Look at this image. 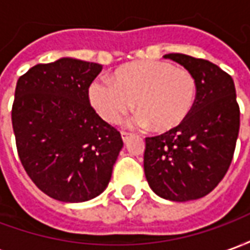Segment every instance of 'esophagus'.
Listing matches in <instances>:
<instances>
[{
  "label": "esophagus",
  "instance_id": "34e87169",
  "mask_svg": "<svg viewBox=\"0 0 250 250\" xmlns=\"http://www.w3.org/2000/svg\"><path fill=\"white\" fill-rule=\"evenodd\" d=\"M131 136H132V134H130V132H125V131H123V132H122V139H123V142H125V143H127V141L130 139Z\"/></svg>",
  "mask_w": 250,
  "mask_h": 250
}]
</instances>
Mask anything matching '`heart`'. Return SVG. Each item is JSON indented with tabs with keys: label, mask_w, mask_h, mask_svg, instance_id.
Masks as SVG:
<instances>
[{
	"label": "heart",
	"mask_w": 250,
	"mask_h": 250,
	"mask_svg": "<svg viewBox=\"0 0 250 250\" xmlns=\"http://www.w3.org/2000/svg\"><path fill=\"white\" fill-rule=\"evenodd\" d=\"M93 109L107 123H118L134 105L138 125L168 132L188 119L197 102V83L186 69L171 62L142 60L120 66L114 80L95 79L88 88Z\"/></svg>",
	"instance_id": "obj_1"
}]
</instances>
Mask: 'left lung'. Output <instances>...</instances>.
<instances>
[{"mask_svg":"<svg viewBox=\"0 0 250 250\" xmlns=\"http://www.w3.org/2000/svg\"><path fill=\"white\" fill-rule=\"evenodd\" d=\"M163 57L193 75L197 102L175 130L146 138L145 175L157 195L186 202L205 197L225 177L238 138L240 108L234 82L220 66L182 53Z\"/></svg>","mask_w":250,"mask_h":250,"instance_id":"1","label":"left lung"}]
</instances>
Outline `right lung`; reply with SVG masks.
Masks as SVG:
<instances>
[{
    "label": "right lung",
    "mask_w": 250,
    "mask_h": 250,
    "mask_svg": "<svg viewBox=\"0 0 250 250\" xmlns=\"http://www.w3.org/2000/svg\"><path fill=\"white\" fill-rule=\"evenodd\" d=\"M102 68L62 57L32 66L16 85L12 125L21 163L41 191L62 202L103 193L123 147L88 99Z\"/></svg>",
    "instance_id": "right-lung-1"
}]
</instances>
